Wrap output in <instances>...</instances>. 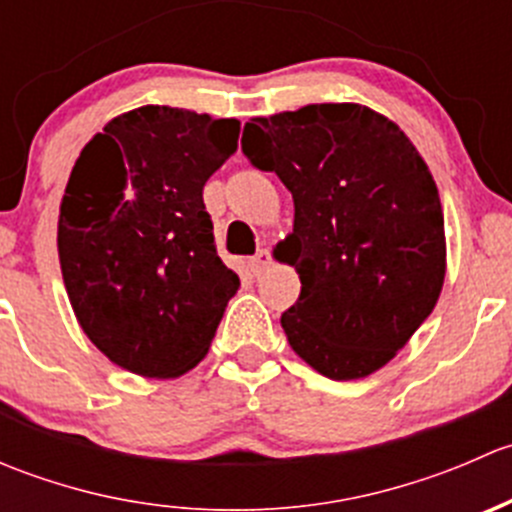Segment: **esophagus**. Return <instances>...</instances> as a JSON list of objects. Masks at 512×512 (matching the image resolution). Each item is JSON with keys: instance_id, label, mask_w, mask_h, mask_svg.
Segmentation results:
<instances>
[{"instance_id": "esophagus-1", "label": "esophagus", "mask_w": 512, "mask_h": 512, "mask_svg": "<svg viewBox=\"0 0 512 512\" xmlns=\"http://www.w3.org/2000/svg\"><path fill=\"white\" fill-rule=\"evenodd\" d=\"M270 265H272L270 250H257V255L250 260V267L255 275H262V272H265Z\"/></svg>"}]
</instances>
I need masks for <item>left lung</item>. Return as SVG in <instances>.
Listing matches in <instances>:
<instances>
[{
    "instance_id": "obj_1",
    "label": "left lung",
    "mask_w": 512,
    "mask_h": 512,
    "mask_svg": "<svg viewBox=\"0 0 512 512\" xmlns=\"http://www.w3.org/2000/svg\"><path fill=\"white\" fill-rule=\"evenodd\" d=\"M242 153L294 200L275 250L302 292L282 314L292 349L334 381L369 376L438 302L446 237L436 183L394 121L359 103L252 118Z\"/></svg>"
}]
</instances>
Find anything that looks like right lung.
I'll return each instance as SVG.
<instances>
[{"label":"right lung","instance_id":"add662e5","mask_svg":"<svg viewBox=\"0 0 512 512\" xmlns=\"http://www.w3.org/2000/svg\"><path fill=\"white\" fill-rule=\"evenodd\" d=\"M237 136L235 118L143 106L106 123L71 170L59 215L66 292L86 337L133 374L193 369L240 287L203 203Z\"/></svg>","mask_w":512,"mask_h":512}]
</instances>
